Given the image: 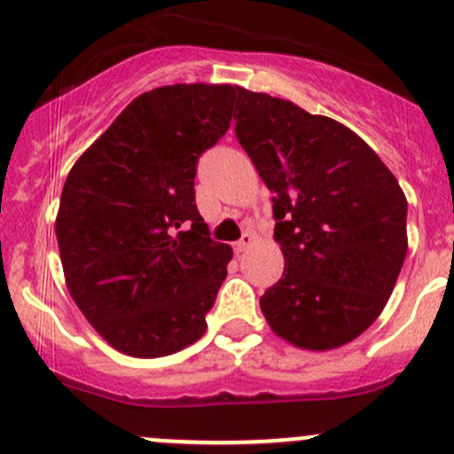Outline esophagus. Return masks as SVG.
Masks as SVG:
<instances>
[{
	"label": "esophagus",
	"mask_w": 454,
	"mask_h": 454,
	"mask_svg": "<svg viewBox=\"0 0 454 454\" xmlns=\"http://www.w3.org/2000/svg\"><path fill=\"white\" fill-rule=\"evenodd\" d=\"M253 241H254L253 232H244V235H241V239L235 244V253H237V254L246 253V250H248L250 246H253Z\"/></svg>",
	"instance_id": "obj_1"
}]
</instances>
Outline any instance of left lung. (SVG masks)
Returning a JSON list of instances; mask_svg holds the SVG:
<instances>
[{"label": "left lung", "instance_id": "obj_1", "mask_svg": "<svg viewBox=\"0 0 454 454\" xmlns=\"http://www.w3.org/2000/svg\"><path fill=\"white\" fill-rule=\"evenodd\" d=\"M235 134L272 191L283 277L261 296L274 333L325 351L378 318L404 265L400 184L354 131L239 87Z\"/></svg>", "mask_w": 454, "mask_h": 454}]
</instances>
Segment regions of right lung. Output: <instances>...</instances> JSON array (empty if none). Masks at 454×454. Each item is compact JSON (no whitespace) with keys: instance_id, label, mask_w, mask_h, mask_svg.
<instances>
[{"instance_id":"1","label":"right lung","mask_w":454,"mask_h":454,"mask_svg":"<svg viewBox=\"0 0 454 454\" xmlns=\"http://www.w3.org/2000/svg\"><path fill=\"white\" fill-rule=\"evenodd\" d=\"M237 91H145L67 176L57 215L67 290L122 354H176L206 332L232 250L210 239L193 184L200 155L231 127Z\"/></svg>"}]
</instances>
